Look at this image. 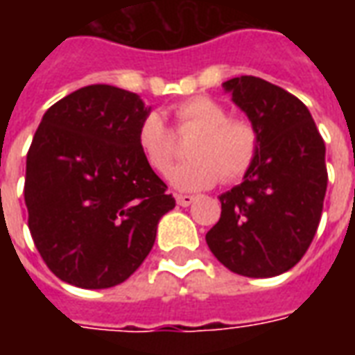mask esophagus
<instances>
[{"label": "esophagus", "mask_w": 355, "mask_h": 355, "mask_svg": "<svg viewBox=\"0 0 355 355\" xmlns=\"http://www.w3.org/2000/svg\"><path fill=\"white\" fill-rule=\"evenodd\" d=\"M193 196H190V193H178L177 196V203L178 205H182V207H188V205H192L193 203Z\"/></svg>", "instance_id": "esophagus-1"}]
</instances>
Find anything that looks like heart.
<instances>
[{
	"instance_id": "1",
	"label": "heart",
	"mask_w": 355,
	"mask_h": 355,
	"mask_svg": "<svg viewBox=\"0 0 355 355\" xmlns=\"http://www.w3.org/2000/svg\"><path fill=\"white\" fill-rule=\"evenodd\" d=\"M178 135L198 131L188 148L190 162L171 169L169 182L178 190H203L223 178L236 182L251 169L259 152V132L241 117H228L220 102L207 96H192L173 108ZM137 144L146 163L165 175L177 154L175 135L155 112L142 117L137 129Z\"/></svg>"
}]
</instances>
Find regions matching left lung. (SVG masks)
<instances>
[{
	"instance_id": "8db88e82",
	"label": "left lung",
	"mask_w": 355,
	"mask_h": 355,
	"mask_svg": "<svg viewBox=\"0 0 355 355\" xmlns=\"http://www.w3.org/2000/svg\"><path fill=\"white\" fill-rule=\"evenodd\" d=\"M259 132V152L243 182L218 196L223 211L207 245L234 274L274 277L312 243L327 190L325 142L310 110L270 81H224Z\"/></svg>"
}]
</instances>
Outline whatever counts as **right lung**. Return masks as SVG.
Instances as JSON below:
<instances>
[{"label":"right lung","instance_id":"obj_1","mask_svg":"<svg viewBox=\"0 0 355 355\" xmlns=\"http://www.w3.org/2000/svg\"><path fill=\"white\" fill-rule=\"evenodd\" d=\"M146 114L139 94L101 83L43 114L26 155L24 201L32 239L58 279L108 289L152 251L175 198L137 144Z\"/></svg>","mask_w":355,"mask_h":355}]
</instances>
